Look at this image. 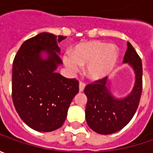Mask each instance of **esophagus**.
Wrapping results in <instances>:
<instances>
[{
  "label": "esophagus",
  "mask_w": 153,
  "mask_h": 153,
  "mask_svg": "<svg viewBox=\"0 0 153 153\" xmlns=\"http://www.w3.org/2000/svg\"><path fill=\"white\" fill-rule=\"evenodd\" d=\"M84 88H85V83L82 82H80L79 83V91L82 92L84 90Z\"/></svg>",
  "instance_id": "esophagus-1"
}]
</instances>
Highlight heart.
Returning <instances> with one entry per match:
<instances>
[{
  "label": "heart",
  "instance_id": "1",
  "mask_svg": "<svg viewBox=\"0 0 153 153\" xmlns=\"http://www.w3.org/2000/svg\"><path fill=\"white\" fill-rule=\"evenodd\" d=\"M72 57L65 58V64L71 72H77L79 66H87V76L91 80H100L114 69L118 59V50L105 42L90 41L77 45L72 51Z\"/></svg>",
  "mask_w": 153,
  "mask_h": 153
}]
</instances>
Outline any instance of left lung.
<instances>
[{"label":"left lung","instance_id":"left-lung-1","mask_svg":"<svg viewBox=\"0 0 153 153\" xmlns=\"http://www.w3.org/2000/svg\"><path fill=\"white\" fill-rule=\"evenodd\" d=\"M123 63L134 71L135 82L131 93L123 99H115L107 88V76L96 80L84 88L88 98L85 117L94 132L110 134L121 130L132 119L142 93V62L133 46L128 42Z\"/></svg>","mask_w":153,"mask_h":153}]
</instances>
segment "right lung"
<instances>
[{"instance_id":"add662e5","label":"right lung","mask_w":153,"mask_h":153,"mask_svg":"<svg viewBox=\"0 0 153 153\" xmlns=\"http://www.w3.org/2000/svg\"><path fill=\"white\" fill-rule=\"evenodd\" d=\"M65 36L43 32L21 45L13 63L12 98L21 119L39 132L63 125L68 108L79 92V82L55 71L62 60L58 43ZM47 53V59L40 57Z\"/></svg>"}]
</instances>
